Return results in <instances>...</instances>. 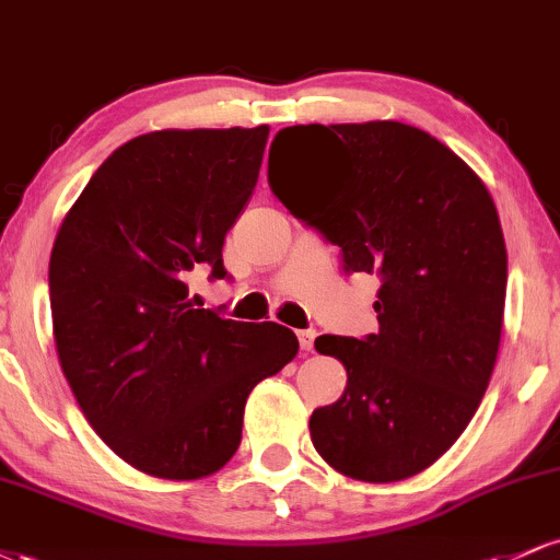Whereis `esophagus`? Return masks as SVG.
Instances as JSON below:
<instances>
[{
    "label": "esophagus",
    "instance_id": "esophagus-1",
    "mask_svg": "<svg viewBox=\"0 0 560 560\" xmlns=\"http://www.w3.org/2000/svg\"><path fill=\"white\" fill-rule=\"evenodd\" d=\"M298 339H300L302 350H313V342H316V329H302V331H298Z\"/></svg>",
    "mask_w": 560,
    "mask_h": 560
}]
</instances>
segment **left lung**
<instances>
[{"label":"left lung","mask_w":560,"mask_h":560,"mask_svg":"<svg viewBox=\"0 0 560 560\" xmlns=\"http://www.w3.org/2000/svg\"><path fill=\"white\" fill-rule=\"evenodd\" d=\"M281 139L302 171L289 176L268 155L273 195L337 244L345 273L382 281L376 334L316 339L345 363L347 387L313 410V445L352 479H408L464 434L490 384L508 284L498 210L477 173L421 128L311 124Z\"/></svg>","instance_id":"obj_1"}]
</instances>
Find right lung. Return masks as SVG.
Here are the masks:
<instances>
[{
    "instance_id": "add662e5",
    "label": "right lung",
    "mask_w": 560,
    "mask_h": 560,
    "mask_svg": "<svg viewBox=\"0 0 560 560\" xmlns=\"http://www.w3.org/2000/svg\"><path fill=\"white\" fill-rule=\"evenodd\" d=\"M268 126L155 131L89 178L49 260L55 345L75 400L113 453L199 479L242 442L244 402L298 355L294 331L197 305L189 279L223 268L253 197Z\"/></svg>"
}]
</instances>
